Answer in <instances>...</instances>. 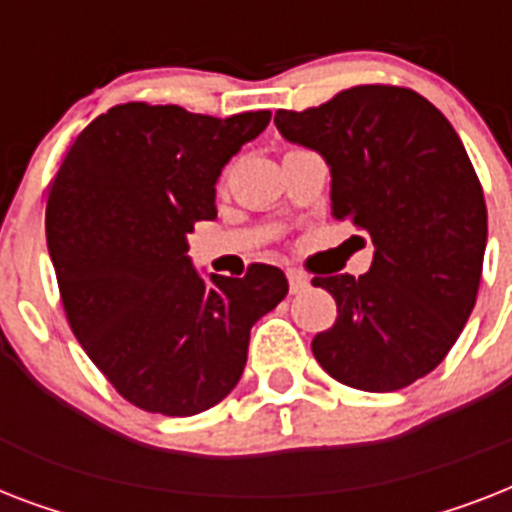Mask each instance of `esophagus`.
<instances>
[{
  "mask_svg": "<svg viewBox=\"0 0 512 512\" xmlns=\"http://www.w3.org/2000/svg\"><path fill=\"white\" fill-rule=\"evenodd\" d=\"M287 279H289V292H292V295H300V292H305V289L311 287V279H308L303 271H287Z\"/></svg>",
  "mask_w": 512,
  "mask_h": 512,
  "instance_id": "esophagus-1",
  "label": "esophagus"
}]
</instances>
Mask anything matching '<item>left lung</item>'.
<instances>
[{
  "label": "left lung",
  "mask_w": 512,
  "mask_h": 512,
  "mask_svg": "<svg viewBox=\"0 0 512 512\" xmlns=\"http://www.w3.org/2000/svg\"><path fill=\"white\" fill-rule=\"evenodd\" d=\"M273 122L327 162L332 215L374 244L372 268L358 279H313L337 303L332 329L313 337V356L350 388L412 385L457 342L481 284L486 204L460 135L422 95L385 84L276 111Z\"/></svg>",
  "instance_id": "obj_1"
}]
</instances>
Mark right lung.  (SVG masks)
<instances>
[{
	"label": "right lung",
	"instance_id": "obj_1",
	"mask_svg": "<svg viewBox=\"0 0 512 512\" xmlns=\"http://www.w3.org/2000/svg\"><path fill=\"white\" fill-rule=\"evenodd\" d=\"M271 111L215 119L180 106L108 108L68 148L47 199L68 324L130 404L191 417L241 380L249 329L287 297V276L255 263L207 279L188 257L196 220H215L223 167Z\"/></svg>",
	"mask_w": 512,
	"mask_h": 512
}]
</instances>
